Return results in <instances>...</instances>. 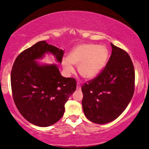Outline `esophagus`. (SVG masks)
I'll return each instance as SVG.
<instances>
[{
    "label": "esophagus",
    "mask_w": 149,
    "mask_h": 149,
    "mask_svg": "<svg viewBox=\"0 0 149 149\" xmlns=\"http://www.w3.org/2000/svg\"><path fill=\"white\" fill-rule=\"evenodd\" d=\"M81 87L80 84H79V83H77V90H81Z\"/></svg>",
    "instance_id": "34e87169"
}]
</instances>
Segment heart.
Instances as JSON below:
<instances>
[{"label": "heart", "instance_id": "b5f03b06", "mask_svg": "<svg viewBox=\"0 0 149 149\" xmlns=\"http://www.w3.org/2000/svg\"><path fill=\"white\" fill-rule=\"evenodd\" d=\"M106 46L86 43L79 45L71 51L68 58H63L62 64L67 74L74 72L73 65L78 66L79 74L91 79L98 75L104 68L109 58Z\"/></svg>", "mask_w": 149, "mask_h": 149}]
</instances>
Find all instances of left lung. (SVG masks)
<instances>
[{"label": "left lung", "instance_id": "1", "mask_svg": "<svg viewBox=\"0 0 149 149\" xmlns=\"http://www.w3.org/2000/svg\"><path fill=\"white\" fill-rule=\"evenodd\" d=\"M111 45L112 54L105 68L81 87L85 115L97 124L117 119L129 104L135 87V71L130 56Z\"/></svg>", "mask_w": 149, "mask_h": 149}]
</instances>
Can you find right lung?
<instances>
[{
    "instance_id": "add662e5",
    "label": "right lung",
    "mask_w": 149,
    "mask_h": 149,
    "mask_svg": "<svg viewBox=\"0 0 149 149\" xmlns=\"http://www.w3.org/2000/svg\"><path fill=\"white\" fill-rule=\"evenodd\" d=\"M47 53L62 62L64 51L42 40L17 57L11 72L16 107L28 121L39 127H48L62 118L65 104L77 87L76 80L62 77L56 64L36 62Z\"/></svg>"
}]
</instances>
